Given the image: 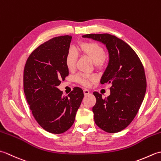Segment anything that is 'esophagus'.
I'll return each mask as SVG.
<instances>
[{
    "instance_id": "esophagus-1",
    "label": "esophagus",
    "mask_w": 161,
    "mask_h": 161,
    "mask_svg": "<svg viewBox=\"0 0 161 161\" xmlns=\"http://www.w3.org/2000/svg\"><path fill=\"white\" fill-rule=\"evenodd\" d=\"M90 93V91L88 89H86V88H85V89H84V94L85 95H87Z\"/></svg>"
}]
</instances>
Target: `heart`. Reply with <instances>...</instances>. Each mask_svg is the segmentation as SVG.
Wrapping results in <instances>:
<instances>
[{"instance_id": "obj_1", "label": "heart", "mask_w": 161, "mask_h": 161, "mask_svg": "<svg viewBox=\"0 0 161 161\" xmlns=\"http://www.w3.org/2000/svg\"><path fill=\"white\" fill-rule=\"evenodd\" d=\"M79 50L84 55L90 57L95 66L101 67L105 61L104 50L100 45L93 42H81L79 43ZM77 59V53L74 50H69L65 58V64L68 70H72L75 68ZM77 82L85 86H90L91 82L95 81L93 75L78 74L75 77Z\"/></svg>"}]
</instances>
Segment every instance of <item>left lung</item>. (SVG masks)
<instances>
[{
	"instance_id": "obj_1",
	"label": "left lung",
	"mask_w": 161,
	"mask_h": 161,
	"mask_svg": "<svg viewBox=\"0 0 161 161\" xmlns=\"http://www.w3.org/2000/svg\"><path fill=\"white\" fill-rule=\"evenodd\" d=\"M90 38L102 43L108 50L109 61L100 83L111 84V94L103 98L93 95L94 120L101 129L117 133L125 129L136 117L144 100L147 81L144 67L137 54L124 41L109 34H88Z\"/></svg>"
}]
</instances>
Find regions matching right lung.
Returning <instances> with one entry per match:
<instances>
[{
	"mask_svg": "<svg viewBox=\"0 0 161 161\" xmlns=\"http://www.w3.org/2000/svg\"><path fill=\"white\" fill-rule=\"evenodd\" d=\"M72 36H57L39 46L27 59L23 72V89L34 118L46 131L62 133L73 125L84 97L81 88L64 96L57 86L69 72L65 58Z\"/></svg>",
	"mask_w": 161,
	"mask_h": 161,
	"instance_id": "1",
	"label": "right lung"
}]
</instances>
